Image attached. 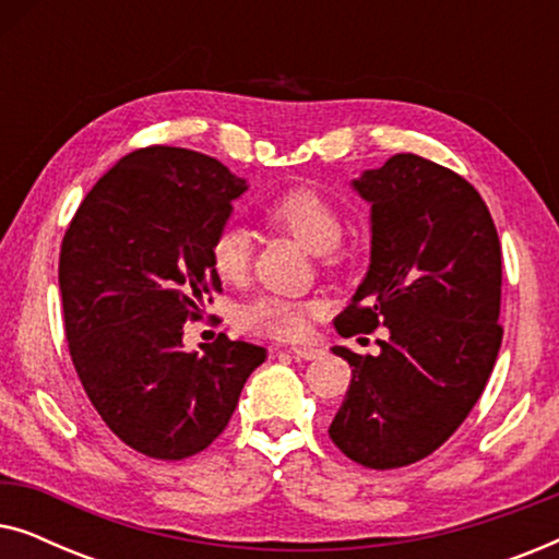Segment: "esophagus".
Here are the masks:
<instances>
[{"label": "esophagus", "mask_w": 559, "mask_h": 559, "mask_svg": "<svg viewBox=\"0 0 559 559\" xmlns=\"http://www.w3.org/2000/svg\"><path fill=\"white\" fill-rule=\"evenodd\" d=\"M289 354H293L295 358H300V361H312V358L323 356V350H320L318 346H293L289 348Z\"/></svg>", "instance_id": "esophagus-1"}]
</instances>
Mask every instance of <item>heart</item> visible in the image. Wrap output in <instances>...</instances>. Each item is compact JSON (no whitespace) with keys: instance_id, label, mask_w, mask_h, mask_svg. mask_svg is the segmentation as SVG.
Returning <instances> with one entry per match:
<instances>
[{"instance_id":"1","label":"heart","mask_w":559,"mask_h":559,"mask_svg":"<svg viewBox=\"0 0 559 559\" xmlns=\"http://www.w3.org/2000/svg\"><path fill=\"white\" fill-rule=\"evenodd\" d=\"M266 221L287 231L302 243L305 249L318 251L325 266H341L346 251L341 247L343 216L331 198L312 188H293L274 198L264 211ZM211 264L221 280L239 282L247 277L251 262V236L239 224H226L213 234ZM312 305L302 300H289L280 295H259L236 312V323L241 331L266 335V338H300L308 331Z\"/></svg>"}]
</instances>
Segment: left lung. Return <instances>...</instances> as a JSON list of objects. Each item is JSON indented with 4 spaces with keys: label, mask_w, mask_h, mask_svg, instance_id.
Here are the masks:
<instances>
[{
    "label": "left lung",
    "mask_w": 559,
    "mask_h": 559,
    "mask_svg": "<svg viewBox=\"0 0 559 559\" xmlns=\"http://www.w3.org/2000/svg\"><path fill=\"white\" fill-rule=\"evenodd\" d=\"M354 188L371 203V266L335 331L389 338L379 356L333 348L354 371L328 435L389 471L435 453L484 394L503 338L501 243L478 190L432 159L402 152Z\"/></svg>",
    "instance_id": "left-lung-1"
}]
</instances>
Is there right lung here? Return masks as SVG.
Returning a JSON list of instances; mask_svg holds the SVG:
<instances>
[{
    "label": "right lung",
    "instance_id": "1",
    "mask_svg": "<svg viewBox=\"0 0 559 559\" xmlns=\"http://www.w3.org/2000/svg\"><path fill=\"white\" fill-rule=\"evenodd\" d=\"M247 190L201 152L152 144L83 198L58 264L75 373L106 427L136 453L182 461L226 430L266 350L224 333L201 354L182 323L221 293L211 239Z\"/></svg>",
    "mask_w": 559,
    "mask_h": 559
}]
</instances>
